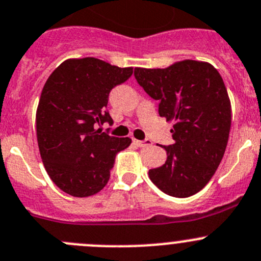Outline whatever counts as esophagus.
<instances>
[{"label": "esophagus", "mask_w": 261, "mask_h": 261, "mask_svg": "<svg viewBox=\"0 0 261 261\" xmlns=\"http://www.w3.org/2000/svg\"><path fill=\"white\" fill-rule=\"evenodd\" d=\"M133 143H135V145H137V146H140V147H145V146L151 145V141H148V140L138 141V140H136V138H133Z\"/></svg>", "instance_id": "34e87169"}]
</instances>
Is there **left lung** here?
<instances>
[{"label": "left lung", "instance_id": "left-lung-1", "mask_svg": "<svg viewBox=\"0 0 261 261\" xmlns=\"http://www.w3.org/2000/svg\"><path fill=\"white\" fill-rule=\"evenodd\" d=\"M135 76L159 100L160 116L174 121V143L164 146L165 164L148 170L151 182L173 197L195 195L214 175L229 137L232 109L222 76L212 64L196 60L136 68Z\"/></svg>", "mask_w": 261, "mask_h": 261}]
</instances>
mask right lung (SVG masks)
<instances>
[{
	"label": "right lung",
	"mask_w": 261,
	"mask_h": 261,
	"mask_svg": "<svg viewBox=\"0 0 261 261\" xmlns=\"http://www.w3.org/2000/svg\"><path fill=\"white\" fill-rule=\"evenodd\" d=\"M133 74L95 58L69 59L44 83L36 114L37 141L44 169L61 191L74 197L100 192L119 151L130 138L96 129L113 123L109 93Z\"/></svg>",
	"instance_id": "right-lung-1"
}]
</instances>
